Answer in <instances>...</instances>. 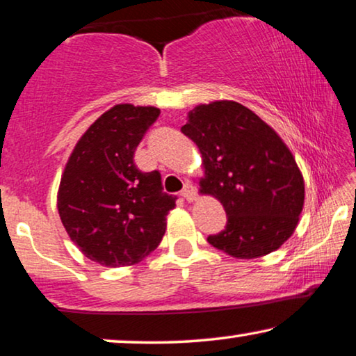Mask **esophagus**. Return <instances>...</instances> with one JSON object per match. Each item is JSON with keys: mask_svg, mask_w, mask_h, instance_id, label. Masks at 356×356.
<instances>
[{"mask_svg": "<svg viewBox=\"0 0 356 356\" xmlns=\"http://www.w3.org/2000/svg\"><path fill=\"white\" fill-rule=\"evenodd\" d=\"M181 195L186 200H189V202H193V200H195V195H197V193H195V188L193 186V184L184 183V188L181 189Z\"/></svg>", "mask_w": 356, "mask_h": 356, "instance_id": "esophagus-1", "label": "esophagus"}]
</instances>
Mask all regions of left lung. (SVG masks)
<instances>
[{
    "mask_svg": "<svg viewBox=\"0 0 356 356\" xmlns=\"http://www.w3.org/2000/svg\"><path fill=\"white\" fill-rule=\"evenodd\" d=\"M181 131L202 154L200 193L218 199L228 218L209 244L247 260L280 249L298 223L305 184L277 133L234 101L194 107Z\"/></svg>",
    "mask_w": 356,
    "mask_h": 356,
    "instance_id": "left-lung-1",
    "label": "left lung"
}]
</instances>
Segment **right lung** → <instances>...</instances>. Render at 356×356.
Segmentation results:
<instances>
[{
  "mask_svg": "<svg viewBox=\"0 0 356 356\" xmlns=\"http://www.w3.org/2000/svg\"><path fill=\"white\" fill-rule=\"evenodd\" d=\"M157 107L117 104L76 143L58 193L60 221L85 257L117 268L135 265L165 234L177 197L163 193L157 170L141 172L135 151Z\"/></svg>",
  "mask_w": 356,
  "mask_h": 356,
  "instance_id": "obj_1",
  "label": "right lung"
}]
</instances>
